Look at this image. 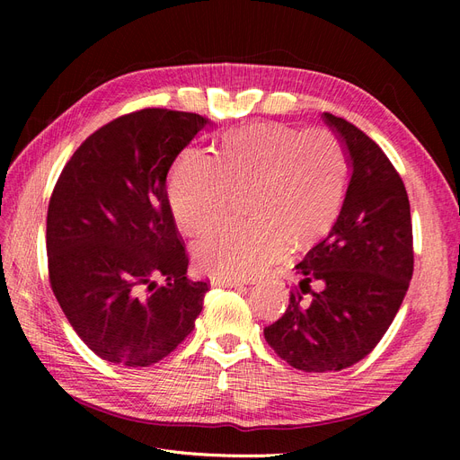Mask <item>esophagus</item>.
Segmentation results:
<instances>
[{"instance_id":"esophagus-1","label":"esophagus","mask_w":460,"mask_h":460,"mask_svg":"<svg viewBox=\"0 0 460 460\" xmlns=\"http://www.w3.org/2000/svg\"><path fill=\"white\" fill-rule=\"evenodd\" d=\"M213 284L222 286V288H240V286H245V280H238V278L217 276V278H213Z\"/></svg>"}]
</instances>
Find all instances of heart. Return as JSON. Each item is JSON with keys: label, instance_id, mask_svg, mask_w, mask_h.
<instances>
[{"label": "heart", "instance_id": "obj_1", "mask_svg": "<svg viewBox=\"0 0 460 460\" xmlns=\"http://www.w3.org/2000/svg\"><path fill=\"white\" fill-rule=\"evenodd\" d=\"M345 184V159L332 132L261 124L222 136L218 159L188 149L172 171L169 198L180 228L199 234L226 217L238 191H247L252 217L208 232L193 249L203 272L245 278L286 238L297 245L326 234Z\"/></svg>", "mask_w": 460, "mask_h": 460}]
</instances>
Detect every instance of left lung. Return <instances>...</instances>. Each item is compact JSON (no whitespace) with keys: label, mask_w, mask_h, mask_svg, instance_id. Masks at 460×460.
I'll list each match as a JSON object with an SVG mask.
<instances>
[{"label":"left lung","mask_w":460,"mask_h":460,"mask_svg":"<svg viewBox=\"0 0 460 460\" xmlns=\"http://www.w3.org/2000/svg\"><path fill=\"white\" fill-rule=\"evenodd\" d=\"M347 149L351 180L336 225L301 262L286 313L264 328L269 345L305 372L341 370L384 338L414 270L405 184L372 137L324 113Z\"/></svg>","instance_id":"1"}]
</instances>
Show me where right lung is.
<instances>
[{
  "mask_svg": "<svg viewBox=\"0 0 460 460\" xmlns=\"http://www.w3.org/2000/svg\"><path fill=\"white\" fill-rule=\"evenodd\" d=\"M207 117L140 109L107 122L68 159L48 207V272L68 323L109 363L149 367L196 326L193 282L166 193L171 164ZM164 275L157 288L152 278Z\"/></svg>",
  "mask_w": 460,
  "mask_h": 460,
  "instance_id": "obj_1",
  "label": "right lung"
}]
</instances>
